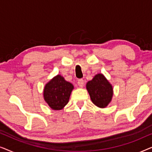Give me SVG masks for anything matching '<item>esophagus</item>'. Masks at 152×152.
<instances>
[{
  "instance_id": "34e87169",
  "label": "esophagus",
  "mask_w": 152,
  "mask_h": 152,
  "mask_svg": "<svg viewBox=\"0 0 152 152\" xmlns=\"http://www.w3.org/2000/svg\"><path fill=\"white\" fill-rule=\"evenodd\" d=\"M77 84L80 87H82L83 86H84V80H83V79H80V80H77Z\"/></svg>"
}]
</instances>
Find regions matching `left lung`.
<instances>
[{
  "label": "left lung",
  "mask_w": 152,
  "mask_h": 152,
  "mask_svg": "<svg viewBox=\"0 0 152 152\" xmlns=\"http://www.w3.org/2000/svg\"><path fill=\"white\" fill-rule=\"evenodd\" d=\"M86 89L91 101L99 108H105L111 102L113 97V87L102 74L95 75L86 84Z\"/></svg>",
  "instance_id": "left-lung-1"
}]
</instances>
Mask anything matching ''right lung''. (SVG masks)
Wrapping results in <instances>:
<instances>
[{"instance_id": "right-lung-1", "label": "right lung", "mask_w": 152, "mask_h": 152, "mask_svg": "<svg viewBox=\"0 0 152 152\" xmlns=\"http://www.w3.org/2000/svg\"><path fill=\"white\" fill-rule=\"evenodd\" d=\"M73 88L71 83L57 75L45 84L43 97L52 109L61 110L68 104Z\"/></svg>"}]
</instances>
